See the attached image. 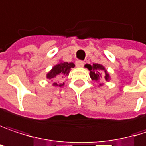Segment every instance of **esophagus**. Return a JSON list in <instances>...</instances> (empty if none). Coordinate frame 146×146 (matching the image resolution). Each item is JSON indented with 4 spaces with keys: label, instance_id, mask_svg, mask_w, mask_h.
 Listing matches in <instances>:
<instances>
[{
    "label": "esophagus",
    "instance_id": "esophagus-1",
    "mask_svg": "<svg viewBox=\"0 0 146 146\" xmlns=\"http://www.w3.org/2000/svg\"><path fill=\"white\" fill-rule=\"evenodd\" d=\"M84 61H82V60H77L76 62V67H78V68H82V66L84 65Z\"/></svg>",
    "mask_w": 146,
    "mask_h": 146
}]
</instances>
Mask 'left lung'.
<instances>
[{"mask_svg": "<svg viewBox=\"0 0 146 146\" xmlns=\"http://www.w3.org/2000/svg\"><path fill=\"white\" fill-rule=\"evenodd\" d=\"M86 68H87L90 71V77L92 81L96 82H98V86H102L103 83H99L100 80L102 78L105 82H109L111 80V76L109 75V73L108 72V70L105 69V67L103 65H102L100 64H93L92 65L91 64H86L85 65ZM100 71H103L104 76H102Z\"/></svg>", "mask_w": 146, "mask_h": 146, "instance_id": "8db88e82", "label": "left lung"}]
</instances>
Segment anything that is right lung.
I'll use <instances>...</instances> for the list:
<instances>
[{
    "label": "right lung",
    "instance_id": "right-lung-1",
    "mask_svg": "<svg viewBox=\"0 0 146 146\" xmlns=\"http://www.w3.org/2000/svg\"><path fill=\"white\" fill-rule=\"evenodd\" d=\"M74 63H68L60 60L58 64L54 65V67L46 74V77L49 80H54L58 77H64V76H69V73L71 68H74ZM64 83H60L58 82H54L53 83L54 86H63Z\"/></svg>",
    "mask_w": 146,
    "mask_h": 146
}]
</instances>
